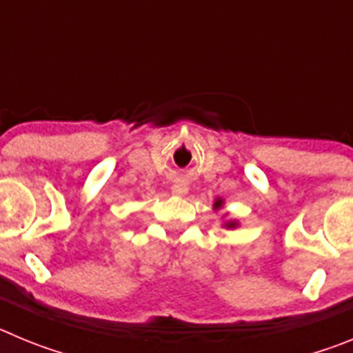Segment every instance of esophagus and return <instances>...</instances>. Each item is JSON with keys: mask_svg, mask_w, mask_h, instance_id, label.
I'll list each match as a JSON object with an SVG mask.
<instances>
[{"mask_svg": "<svg viewBox=\"0 0 353 353\" xmlns=\"http://www.w3.org/2000/svg\"><path fill=\"white\" fill-rule=\"evenodd\" d=\"M187 191H189V187H187V183L182 182V180H179V182H174L173 185H171V194L173 196H185Z\"/></svg>", "mask_w": 353, "mask_h": 353, "instance_id": "1", "label": "esophagus"}]
</instances>
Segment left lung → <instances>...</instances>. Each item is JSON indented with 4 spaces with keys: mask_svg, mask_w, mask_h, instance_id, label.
Instances as JSON below:
<instances>
[{
    "mask_svg": "<svg viewBox=\"0 0 353 353\" xmlns=\"http://www.w3.org/2000/svg\"><path fill=\"white\" fill-rule=\"evenodd\" d=\"M212 208H214L215 212L223 210V208H224V199L223 198H215L214 199V205H212ZM223 219H226V221H223V226L224 228H230V230H233V228H239L240 226V223L236 219H228V212H226V214H223Z\"/></svg>",
    "mask_w": 353,
    "mask_h": 353,
    "instance_id": "8db88e82",
    "label": "left lung"
}]
</instances>
